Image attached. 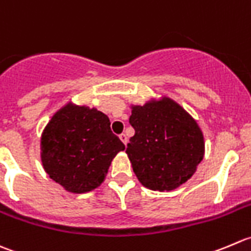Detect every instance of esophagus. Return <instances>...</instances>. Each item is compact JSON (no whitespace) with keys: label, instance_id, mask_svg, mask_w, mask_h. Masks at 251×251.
Returning a JSON list of instances; mask_svg holds the SVG:
<instances>
[{"label":"esophagus","instance_id":"1","mask_svg":"<svg viewBox=\"0 0 251 251\" xmlns=\"http://www.w3.org/2000/svg\"><path fill=\"white\" fill-rule=\"evenodd\" d=\"M120 139H121V140L123 141V144H125V145H126V144H128V138H126V135L125 133L121 134V135H120Z\"/></svg>","mask_w":251,"mask_h":251}]
</instances>
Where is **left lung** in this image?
<instances>
[{
    "label": "left lung",
    "instance_id": "8db88e82",
    "mask_svg": "<svg viewBox=\"0 0 251 251\" xmlns=\"http://www.w3.org/2000/svg\"><path fill=\"white\" fill-rule=\"evenodd\" d=\"M129 123L135 134L126 155L139 182L151 190H173L187 182L204 157L199 126L168 98L133 106Z\"/></svg>",
    "mask_w": 251,
    "mask_h": 251
}]
</instances>
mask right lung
<instances>
[{"label":"right lung","mask_w":251,"mask_h":251,"mask_svg":"<svg viewBox=\"0 0 251 251\" xmlns=\"http://www.w3.org/2000/svg\"><path fill=\"white\" fill-rule=\"evenodd\" d=\"M110 125L107 116L96 108H61L41 136V160L50 178L78 194L98 188L111 161L126 149Z\"/></svg>","instance_id":"1"}]
</instances>
